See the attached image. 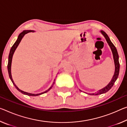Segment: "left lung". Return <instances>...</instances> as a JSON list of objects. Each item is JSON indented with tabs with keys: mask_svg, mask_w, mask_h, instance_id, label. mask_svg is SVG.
Wrapping results in <instances>:
<instances>
[{
	"mask_svg": "<svg viewBox=\"0 0 127 127\" xmlns=\"http://www.w3.org/2000/svg\"><path fill=\"white\" fill-rule=\"evenodd\" d=\"M100 33L104 36V37L105 38L106 41H107L108 45H109L111 50L112 51V56H113V59L114 61V64H115V72L110 82L108 84V85L107 86H106L105 87L102 88L101 89L98 90V91L95 93H88V94H88H89V95H99V94H103V93H105L106 92H107L108 90H109L112 87V86L114 85L115 82L116 81V80H117V78L118 77L119 73L120 64H119V55H118L117 50H116L115 46L114 45V44L112 43L111 41L110 38L108 37V36L107 35V34H106L105 32L103 31H100ZM80 91H81V90H80Z\"/></svg>",
	"mask_w": 127,
	"mask_h": 127,
	"instance_id": "left-lung-1",
	"label": "left lung"
}]
</instances>
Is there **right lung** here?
Wrapping results in <instances>:
<instances>
[{
  "mask_svg": "<svg viewBox=\"0 0 127 127\" xmlns=\"http://www.w3.org/2000/svg\"><path fill=\"white\" fill-rule=\"evenodd\" d=\"M34 31H31V30H26V31H24L23 32H21V33L18 36V38L16 40V41L15 42V43L13 44V45L12 46V47H11V50H10V52H9V56H8V74H9V78L10 79H11V81L12 82V83L13 84V85L15 86V88H16V89L19 90L20 92H21V93H23V94H25V95H29V96H37V95H41L42 94H44V93H47V92H49V90L51 89L53 87V86L54 85V84H55V80H54V82L53 84H52V85L50 86V88H49V89L46 90V91L41 93H38V94H33V93H28V92H24L23 91V90H20L19 88L17 87V86L16 85V84H15V82H14L13 80L12 79V74H11V64H12V57H13V54L15 53L16 49H17V46H19V43H20V42H21V39H23V38L24 37V36L26 34H27L28 33H29V32H34Z\"/></svg>",
  "mask_w": 127,
  "mask_h": 127,
  "instance_id": "1",
  "label": "right lung"
}]
</instances>
